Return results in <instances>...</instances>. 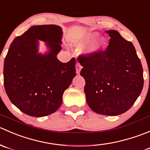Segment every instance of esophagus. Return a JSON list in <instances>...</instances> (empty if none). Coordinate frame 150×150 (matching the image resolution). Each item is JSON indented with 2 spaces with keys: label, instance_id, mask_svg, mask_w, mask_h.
Instances as JSON below:
<instances>
[{
  "label": "esophagus",
  "instance_id": "esophagus-1",
  "mask_svg": "<svg viewBox=\"0 0 150 150\" xmlns=\"http://www.w3.org/2000/svg\"><path fill=\"white\" fill-rule=\"evenodd\" d=\"M81 65H80L79 63H77L76 64V74H79L80 70H81Z\"/></svg>",
  "mask_w": 150,
  "mask_h": 150
}]
</instances>
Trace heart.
<instances>
[{"label": "heart", "instance_id": "heart-1", "mask_svg": "<svg viewBox=\"0 0 150 150\" xmlns=\"http://www.w3.org/2000/svg\"><path fill=\"white\" fill-rule=\"evenodd\" d=\"M98 36L97 33H90L87 34L86 35H84L82 39L79 42V46H84L86 44H88L89 43L92 42L96 37ZM105 43H106V40L104 38H101L97 41V42L95 43L94 44L91 46L90 47V49L88 50V52L90 54H93V53H96L98 51H100L103 47L104 46Z\"/></svg>", "mask_w": 150, "mask_h": 150}]
</instances>
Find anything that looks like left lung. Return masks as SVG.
Wrapping results in <instances>:
<instances>
[{
	"instance_id": "1",
	"label": "left lung",
	"mask_w": 150,
	"mask_h": 150,
	"mask_svg": "<svg viewBox=\"0 0 150 150\" xmlns=\"http://www.w3.org/2000/svg\"><path fill=\"white\" fill-rule=\"evenodd\" d=\"M105 50L80 55L86 100L93 112L116 116L127 112L144 86L143 69L134 46L115 30Z\"/></svg>"
}]
</instances>
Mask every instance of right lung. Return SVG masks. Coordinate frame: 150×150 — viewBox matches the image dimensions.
I'll list each match as a JSON object with an SVG mask.
<instances>
[{"mask_svg":"<svg viewBox=\"0 0 150 150\" xmlns=\"http://www.w3.org/2000/svg\"><path fill=\"white\" fill-rule=\"evenodd\" d=\"M62 34L58 25H35L10 45L4 60V87L11 103L26 115L40 117L56 112L76 76L74 57L65 63L57 58ZM38 40L46 41L47 54L38 53Z\"/></svg>","mask_w":150,"mask_h":150,"instance_id":"obj_1","label":"right lung"}]
</instances>
